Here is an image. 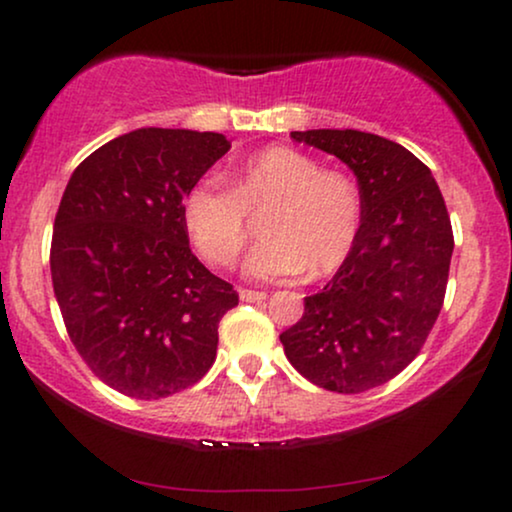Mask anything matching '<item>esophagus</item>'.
Segmentation results:
<instances>
[{
  "instance_id": "1",
  "label": "esophagus",
  "mask_w": 512,
  "mask_h": 512,
  "mask_svg": "<svg viewBox=\"0 0 512 512\" xmlns=\"http://www.w3.org/2000/svg\"><path fill=\"white\" fill-rule=\"evenodd\" d=\"M240 298L244 300V303H263L265 293L263 291H251V289H240Z\"/></svg>"
}]
</instances>
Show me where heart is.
I'll return each instance as SVG.
<instances>
[{
  "mask_svg": "<svg viewBox=\"0 0 512 512\" xmlns=\"http://www.w3.org/2000/svg\"><path fill=\"white\" fill-rule=\"evenodd\" d=\"M268 209L265 242L244 258L251 279H289L307 270L312 277L331 275L352 254L363 219L359 186L347 174L324 170L317 158L289 146L244 160L233 188L207 174L181 198L186 233L216 268L233 265L247 244V214Z\"/></svg>",
  "mask_w": 512,
  "mask_h": 512,
  "instance_id": "b5f03b06",
  "label": "heart"
}]
</instances>
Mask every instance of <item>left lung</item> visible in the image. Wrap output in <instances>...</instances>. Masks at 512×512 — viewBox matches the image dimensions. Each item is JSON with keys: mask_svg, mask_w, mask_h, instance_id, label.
Returning <instances> with one entry per match:
<instances>
[{"mask_svg": "<svg viewBox=\"0 0 512 512\" xmlns=\"http://www.w3.org/2000/svg\"><path fill=\"white\" fill-rule=\"evenodd\" d=\"M291 137L354 172L363 219L352 254L279 340L312 384L361 394L401 373L436 324L454 249L450 216L429 167L391 139L361 130Z\"/></svg>", "mask_w": 512, "mask_h": 512, "instance_id": "obj_1", "label": "left lung"}]
</instances>
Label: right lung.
I'll return each mask as SVG.
<instances>
[{
  "label": "right lung",
  "mask_w": 512,
  "mask_h": 512,
  "mask_svg": "<svg viewBox=\"0 0 512 512\" xmlns=\"http://www.w3.org/2000/svg\"><path fill=\"white\" fill-rule=\"evenodd\" d=\"M228 149L219 132L139 128L90 153L62 193L55 300L81 359L125 396L177 394L216 359L237 293L188 247L181 198Z\"/></svg>",
  "instance_id": "obj_1"
}]
</instances>
